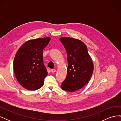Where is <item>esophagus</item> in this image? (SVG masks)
Listing matches in <instances>:
<instances>
[{"mask_svg":"<svg viewBox=\"0 0 121 121\" xmlns=\"http://www.w3.org/2000/svg\"><path fill=\"white\" fill-rule=\"evenodd\" d=\"M51 71H52V73H55V72H56V69H51Z\"/></svg>","mask_w":121,"mask_h":121,"instance_id":"34e87169","label":"esophagus"}]
</instances>
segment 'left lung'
<instances>
[{
	"label": "left lung",
	"mask_w": 121,
	"mask_h": 121,
	"mask_svg": "<svg viewBox=\"0 0 121 121\" xmlns=\"http://www.w3.org/2000/svg\"><path fill=\"white\" fill-rule=\"evenodd\" d=\"M60 40L67 53L68 66L66 78L61 88L74 92L89 82L93 72L92 60L86 45L81 40L71 37H61Z\"/></svg>",
	"instance_id": "8db88e82"
}]
</instances>
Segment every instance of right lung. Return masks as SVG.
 Segmentation results:
<instances>
[{
  "instance_id": "obj_1",
  "label": "right lung",
  "mask_w": 121,
  "mask_h": 121,
  "mask_svg": "<svg viewBox=\"0 0 121 121\" xmlns=\"http://www.w3.org/2000/svg\"><path fill=\"white\" fill-rule=\"evenodd\" d=\"M50 39L47 37L28 40L17 52L13 60L14 73L24 88L36 90L43 85L48 73L43 64V50Z\"/></svg>"
}]
</instances>
